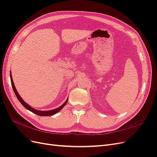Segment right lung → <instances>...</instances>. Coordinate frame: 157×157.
<instances>
[{
	"instance_id": "right-lung-1",
	"label": "right lung",
	"mask_w": 157,
	"mask_h": 157,
	"mask_svg": "<svg viewBox=\"0 0 157 157\" xmlns=\"http://www.w3.org/2000/svg\"><path fill=\"white\" fill-rule=\"evenodd\" d=\"M10 78H11V86H12V88H13V91H14L15 94V95H16V96H17V99L19 100V101L21 103L22 105L23 106H24L26 109H27L28 110H29V111H30L31 112H32V113H35V114H37V115H39V116H44V117H45V116H48H48L53 115V114L57 113V112H59V111H60V110H61V109H63V107L66 105L67 101H68V99H67V100H66V101H65V103H64L61 106H60L59 107H58V108H57V109H53V110H51V111H38V110H36V109H34L33 108H32V107H30V105H28V104H27L26 103H25V102L24 101V100H23L22 99V98H21L20 95L18 94V92H17V90L15 89V85H14V84H13V79H12V77H11V73H10Z\"/></svg>"
}]
</instances>
